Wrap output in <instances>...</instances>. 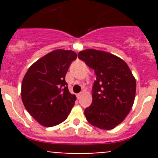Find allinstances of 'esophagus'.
I'll return each mask as SVG.
<instances>
[{
  "mask_svg": "<svg viewBox=\"0 0 158 158\" xmlns=\"http://www.w3.org/2000/svg\"><path fill=\"white\" fill-rule=\"evenodd\" d=\"M82 95H83V93H78V94L77 95V98H78V99H80Z\"/></svg>",
  "mask_w": 158,
  "mask_h": 158,
  "instance_id": "34e87169",
  "label": "esophagus"
}]
</instances>
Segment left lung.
<instances>
[{
    "mask_svg": "<svg viewBox=\"0 0 158 158\" xmlns=\"http://www.w3.org/2000/svg\"><path fill=\"white\" fill-rule=\"evenodd\" d=\"M78 58L95 70L93 102L85 110L93 126L111 130L131 111L136 93V80L127 64L116 55L95 49L78 53Z\"/></svg>",
    "mask_w": 158,
    "mask_h": 158,
    "instance_id": "left-lung-1",
    "label": "left lung"
}]
</instances>
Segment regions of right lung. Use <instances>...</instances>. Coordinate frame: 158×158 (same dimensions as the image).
I'll return each mask as SVG.
<instances>
[{"mask_svg": "<svg viewBox=\"0 0 158 158\" xmlns=\"http://www.w3.org/2000/svg\"><path fill=\"white\" fill-rule=\"evenodd\" d=\"M74 51L54 50L32 64L24 75L21 98L25 108L42 126L64 122L74 105L76 96L69 93L65 77Z\"/></svg>", "mask_w": 158, "mask_h": 158, "instance_id": "obj_1", "label": "right lung"}]
</instances>
